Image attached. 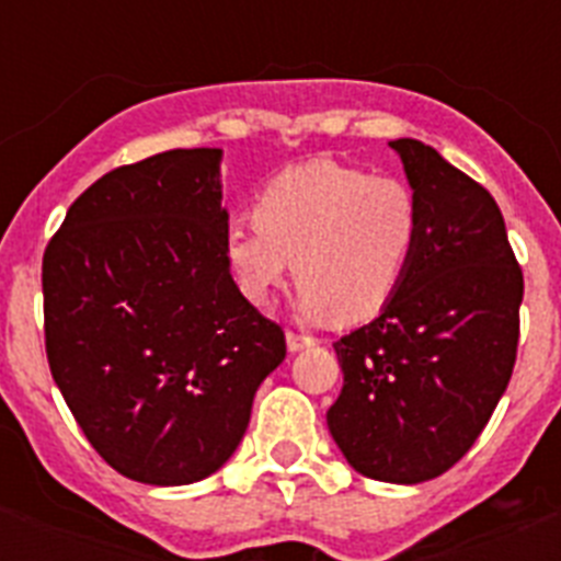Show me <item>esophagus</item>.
Wrapping results in <instances>:
<instances>
[{"label":"esophagus","instance_id":"obj_1","mask_svg":"<svg viewBox=\"0 0 561 561\" xmlns=\"http://www.w3.org/2000/svg\"><path fill=\"white\" fill-rule=\"evenodd\" d=\"M311 345H314V336L286 331V348H289L291 354H297V351H304V348H311Z\"/></svg>","mask_w":561,"mask_h":561}]
</instances>
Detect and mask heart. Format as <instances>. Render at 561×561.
<instances>
[{"instance_id":"heart-1","label":"heart","mask_w":561,"mask_h":561,"mask_svg":"<svg viewBox=\"0 0 561 561\" xmlns=\"http://www.w3.org/2000/svg\"><path fill=\"white\" fill-rule=\"evenodd\" d=\"M252 221L225 232V264L252 306H270L291 266L306 320H368L390 304L419 241V202L408 182L334 160L275 173Z\"/></svg>"}]
</instances>
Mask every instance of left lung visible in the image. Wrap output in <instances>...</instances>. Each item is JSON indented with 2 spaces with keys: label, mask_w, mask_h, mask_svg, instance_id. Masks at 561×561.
I'll return each mask as SVG.
<instances>
[{
  "label": "left lung",
  "mask_w": 561,
  "mask_h": 561,
  "mask_svg": "<svg viewBox=\"0 0 561 561\" xmlns=\"http://www.w3.org/2000/svg\"><path fill=\"white\" fill-rule=\"evenodd\" d=\"M419 202L404 280L334 342L342 393L329 433L356 472L413 485L458 463L508 388L523 270L492 193L421 140H390Z\"/></svg>",
  "instance_id": "left-lung-1"
}]
</instances>
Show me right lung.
<instances>
[{
  "label": "right lung",
  "mask_w": 561,
  "mask_h": 561,
  "mask_svg": "<svg viewBox=\"0 0 561 561\" xmlns=\"http://www.w3.org/2000/svg\"><path fill=\"white\" fill-rule=\"evenodd\" d=\"M221 148H176L106 173L44 252L53 379L112 469L148 485L210 478L284 362L225 264Z\"/></svg>",
  "instance_id": "1"
}]
</instances>
